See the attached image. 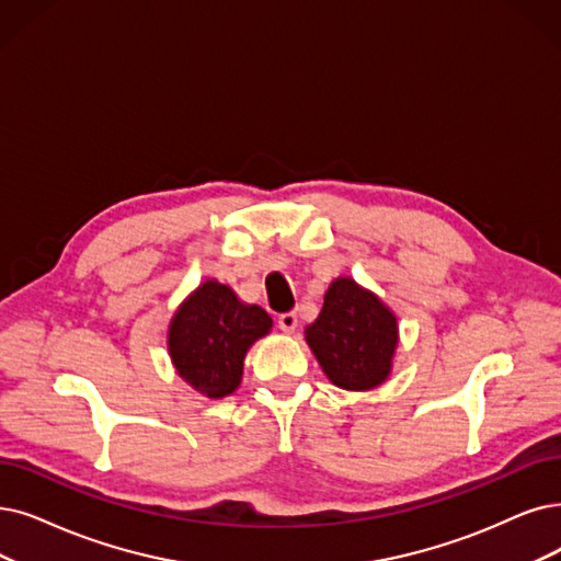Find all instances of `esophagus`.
I'll return each instance as SVG.
<instances>
[{
  "label": "esophagus",
  "mask_w": 561,
  "mask_h": 561,
  "mask_svg": "<svg viewBox=\"0 0 561 561\" xmlns=\"http://www.w3.org/2000/svg\"><path fill=\"white\" fill-rule=\"evenodd\" d=\"M278 327L285 333H293L297 329V312H293V310L280 312V316H278Z\"/></svg>",
  "instance_id": "1"
}]
</instances>
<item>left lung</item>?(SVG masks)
Segmentation results:
<instances>
[{"label": "left lung", "mask_w": 561, "mask_h": 561, "mask_svg": "<svg viewBox=\"0 0 561 561\" xmlns=\"http://www.w3.org/2000/svg\"><path fill=\"white\" fill-rule=\"evenodd\" d=\"M306 343L335 387L368 391L385 382L398 347V320L377 295L352 278H335Z\"/></svg>", "instance_id": "1"}]
</instances>
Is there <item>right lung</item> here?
I'll return each mask as SVG.
<instances>
[{
	"label": "right lung",
	"instance_id": "obj_1",
	"mask_svg": "<svg viewBox=\"0 0 561 561\" xmlns=\"http://www.w3.org/2000/svg\"><path fill=\"white\" fill-rule=\"evenodd\" d=\"M272 324L264 308L239 301L228 285L205 280L174 312L168 329L170 358L195 391L226 398L241 382L245 352Z\"/></svg>",
	"mask_w": 561,
	"mask_h": 561
}]
</instances>
